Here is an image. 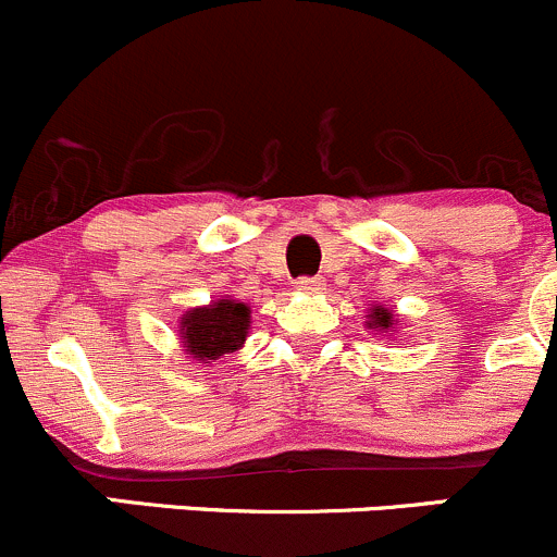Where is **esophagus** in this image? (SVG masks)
<instances>
[{"mask_svg":"<svg viewBox=\"0 0 557 557\" xmlns=\"http://www.w3.org/2000/svg\"><path fill=\"white\" fill-rule=\"evenodd\" d=\"M325 285L323 277H299L296 280V290H301V294H320Z\"/></svg>","mask_w":557,"mask_h":557,"instance_id":"obj_1","label":"esophagus"}]
</instances>
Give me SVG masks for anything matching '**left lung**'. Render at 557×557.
Instances as JSON below:
<instances>
[{
  "label": "left lung",
  "mask_w": 557,
  "mask_h": 557,
  "mask_svg": "<svg viewBox=\"0 0 557 557\" xmlns=\"http://www.w3.org/2000/svg\"><path fill=\"white\" fill-rule=\"evenodd\" d=\"M367 318L369 329L380 331V334H387V331H393V325H398V318H393V310H387L383 305L372 307V312H369Z\"/></svg>",
  "instance_id": "left-lung-1"
}]
</instances>
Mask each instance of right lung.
I'll return each mask as SVG.
<instances>
[{"label": "right lung", "instance_id": "obj_1", "mask_svg": "<svg viewBox=\"0 0 557 557\" xmlns=\"http://www.w3.org/2000/svg\"><path fill=\"white\" fill-rule=\"evenodd\" d=\"M250 329V307L237 299H218L207 307H194L180 320L183 347L194 361L212 363L245 345Z\"/></svg>", "mask_w": 557, "mask_h": 557}]
</instances>
